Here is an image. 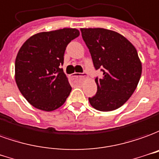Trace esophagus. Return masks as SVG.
Returning <instances> with one entry per match:
<instances>
[{"instance_id": "esophagus-1", "label": "esophagus", "mask_w": 159, "mask_h": 159, "mask_svg": "<svg viewBox=\"0 0 159 159\" xmlns=\"http://www.w3.org/2000/svg\"><path fill=\"white\" fill-rule=\"evenodd\" d=\"M85 74H79V73H74L73 75H72V78H75V77H79L80 79H85Z\"/></svg>"}]
</instances>
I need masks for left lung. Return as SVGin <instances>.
I'll return each mask as SVG.
<instances>
[{"instance_id": "obj_1", "label": "left lung", "mask_w": 159, "mask_h": 159, "mask_svg": "<svg viewBox=\"0 0 159 159\" xmlns=\"http://www.w3.org/2000/svg\"><path fill=\"white\" fill-rule=\"evenodd\" d=\"M96 69L103 77L96 78L98 92L89 102L100 111L122 106L135 91L142 73V64L135 47L124 36L103 28H81Z\"/></svg>"}]
</instances>
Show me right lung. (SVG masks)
Listing matches in <instances>:
<instances>
[{"label":"right lung","instance_id":"add662e5","mask_svg":"<svg viewBox=\"0 0 159 159\" xmlns=\"http://www.w3.org/2000/svg\"><path fill=\"white\" fill-rule=\"evenodd\" d=\"M79 36L75 28L43 31L21 46L15 60V81L33 107L49 112L65 103L72 87L61 66L66 47Z\"/></svg>","mask_w":159,"mask_h":159}]
</instances>
